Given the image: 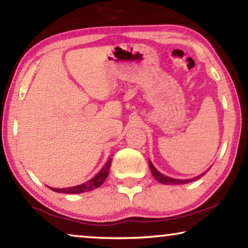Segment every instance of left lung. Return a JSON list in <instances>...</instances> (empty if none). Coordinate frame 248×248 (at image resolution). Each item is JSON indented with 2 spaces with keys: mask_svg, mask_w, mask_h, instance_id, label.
Segmentation results:
<instances>
[{
  "mask_svg": "<svg viewBox=\"0 0 248 248\" xmlns=\"http://www.w3.org/2000/svg\"><path fill=\"white\" fill-rule=\"evenodd\" d=\"M149 167H150V170H151V174H152V176H154V177L157 179V181L159 182V183H161V184H166V185H170V184H174V185H178V184H186V183H191V182H194V181H196V179H199V178H201L203 175L205 174L206 171H204L203 172V174H201V175H199L198 177H194V178H191V179H175V178H170V177H168V176H165V175H162L161 172H159L157 169L155 168V166L152 165V162L151 161H149Z\"/></svg>",
  "mask_w": 248,
  "mask_h": 248,
  "instance_id": "obj_1",
  "label": "left lung"
}]
</instances>
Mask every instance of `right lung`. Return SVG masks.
<instances>
[{
    "instance_id": "1",
    "label": "right lung",
    "mask_w": 248,
    "mask_h": 248,
    "mask_svg": "<svg viewBox=\"0 0 248 248\" xmlns=\"http://www.w3.org/2000/svg\"><path fill=\"white\" fill-rule=\"evenodd\" d=\"M111 165V158L108 160L103 168L100 169V171L94 176L93 178H91L90 181H88L86 183L81 185H77V186H72V187H66V188H54V187H49L52 191L57 192V193H64V194H79V193H84V192H89L93 191L94 188H98L99 186L103 185V183L106 181L107 176H108V171H109Z\"/></svg>"
}]
</instances>
